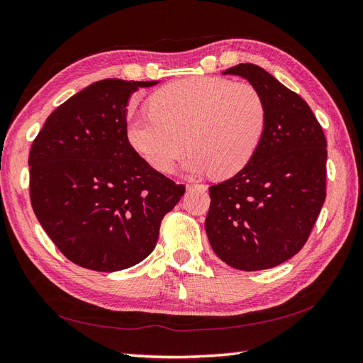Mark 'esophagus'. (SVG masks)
Instances as JSON below:
<instances>
[{"label": "esophagus", "instance_id": "34e87169", "mask_svg": "<svg viewBox=\"0 0 363 363\" xmlns=\"http://www.w3.org/2000/svg\"><path fill=\"white\" fill-rule=\"evenodd\" d=\"M186 188H188V191H194V189H199V191H206V189H208V186L203 184V183H191V184L186 186Z\"/></svg>", "mask_w": 363, "mask_h": 363}]
</instances>
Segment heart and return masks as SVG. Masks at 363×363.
<instances>
[{"label":"heart","mask_w":363,"mask_h":363,"mask_svg":"<svg viewBox=\"0 0 363 363\" xmlns=\"http://www.w3.org/2000/svg\"><path fill=\"white\" fill-rule=\"evenodd\" d=\"M266 126L267 104L257 86L186 77L151 96L150 110L128 121L126 139L159 172H171L188 143L186 169L228 179L250 163Z\"/></svg>","instance_id":"heart-1"}]
</instances>
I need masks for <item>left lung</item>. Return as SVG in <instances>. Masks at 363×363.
Wrapping results in <instances>:
<instances>
[{"label":"left lung","mask_w":363,"mask_h":363,"mask_svg":"<svg viewBox=\"0 0 363 363\" xmlns=\"http://www.w3.org/2000/svg\"><path fill=\"white\" fill-rule=\"evenodd\" d=\"M237 74L267 104V126L246 168L209 188L206 233L213 252L246 272L277 267L303 247L325 201L327 140L308 104L264 68Z\"/></svg>","instance_id":"left-lung-1"}]
</instances>
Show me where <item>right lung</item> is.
Instances as JSON below:
<instances>
[{
    "label": "right lung",
    "instance_id": "1",
    "mask_svg": "<svg viewBox=\"0 0 363 363\" xmlns=\"http://www.w3.org/2000/svg\"><path fill=\"white\" fill-rule=\"evenodd\" d=\"M137 82L104 79L47 117L28 154L30 201L65 258L96 272L135 266L154 250L162 220L184 194L126 139Z\"/></svg>",
    "mask_w": 363,
    "mask_h": 363
}]
</instances>
